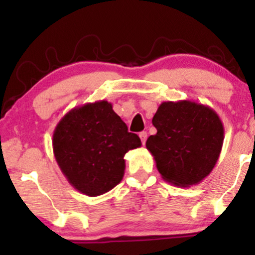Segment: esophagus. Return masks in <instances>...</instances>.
I'll list each match as a JSON object with an SVG mask.
<instances>
[{
  "instance_id": "34e87169",
  "label": "esophagus",
  "mask_w": 255,
  "mask_h": 255,
  "mask_svg": "<svg viewBox=\"0 0 255 255\" xmlns=\"http://www.w3.org/2000/svg\"><path fill=\"white\" fill-rule=\"evenodd\" d=\"M139 136H140V139H141L142 145H144L146 142V139H147V133H146V131H140Z\"/></svg>"
}]
</instances>
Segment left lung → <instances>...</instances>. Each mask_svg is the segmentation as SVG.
<instances>
[{"label":"left lung","instance_id":"8db88e82","mask_svg":"<svg viewBox=\"0 0 255 255\" xmlns=\"http://www.w3.org/2000/svg\"><path fill=\"white\" fill-rule=\"evenodd\" d=\"M156 135L146 148L163 180L177 187L200 183L217 163L224 127L215 110L192 101L163 102L152 119Z\"/></svg>","mask_w":255,"mask_h":255}]
</instances>
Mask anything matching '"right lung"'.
I'll list each match as a JSON object with an SVG mask.
<instances>
[{
    "label": "right lung",
    "instance_id": "add662e5",
    "mask_svg": "<svg viewBox=\"0 0 255 255\" xmlns=\"http://www.w3.org/2000/svg\"><path fill=\"white\" fill-rule=\"evenodd\" d=\"M141 146L140 137L107 101L86 103L66 114L52 135L61 171L77 191L98 197L111 191L125 175V154Z\"/></svg>",
    "mask_w": 255,
    "mask_h": 255
}]
</instances>
